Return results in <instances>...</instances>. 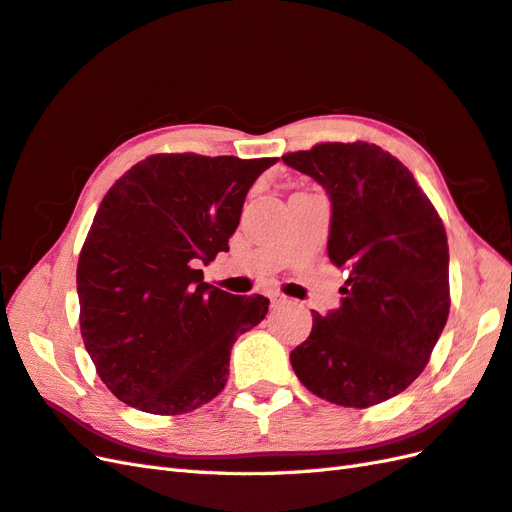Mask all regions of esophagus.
Instances as JSON below:
<instances>
[{
	"mask_svg": "<svg viewBox=\"0 0 512 512\" xmlns=\"http://www.w3.org/2000/svg\"><path fill=\"white\" fill-rule=\"evenodd\" d=\"M270 303L272 305H283V303H287V298L281 296V294H270Z\"/></svg>",
	"mask_w": 512,
	"mask_h": 512,
	"instance_id": "1",
	"label": "esophagus"
}]
</instances>
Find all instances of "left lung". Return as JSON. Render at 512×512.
<instances>
[{"label":"left lung","mask_w":512,"mask_h":512,"mask_svg":"<svg viewBox=\"0 0 512 512\" xmlns=\"http://www.w3.org/2000/svg\"><path fill=\"white\" fill-rule=\"evenodd\" d=\"M331 199L329 259L348 270L342 305L290 355L311 393L339 406L385 402L422 374L450 313L443 222L411 170L370 142L283 155Z\"/></svg>","instance_id":"obj_1"}]
</instances>
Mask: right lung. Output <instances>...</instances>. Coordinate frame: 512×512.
Wrapping results in <instances>:
<instances>
[{
	"label": "right lung",
	"instance_id": "right-lung-1",
	"mask_svg": "<svg viewBox=\"0 0 512 512\" xmlns=\"http://www.w3.org/2000/svg\"><path fill=\"white\" fill-rule=\"evenodd\" d=\"M277 157L162 153L103 196L77 264L80 329L97 374L153 415L199 409L225 389L238 335L270 300L203 281L240 225L246 192Z\"/></svg>",
	"mask_w": 512,
	"mask_h": 512
}]
</instances>
